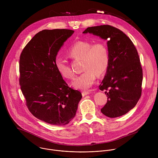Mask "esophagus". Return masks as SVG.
Segmentation results:
<instances>
[{
  "label": "esophagus",
  "mask_w": 158,
  "mask_h": 158,
  "mask_svg": "<svg viewBox=\"0 0 158 158\" xmlns=\"http://www.w3.org/2000/svg\"><path fill=\"white\" fill-rule=\"evenodd\" d=\"M90 93H91V92H90L89 91H83V92L82 93V94L83 96H86V95L89 94Z\"/></svg>",
  "instance_id": "1"
}]
</instances>
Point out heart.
Wrapping results in <instances>:
<instances>
[{
  "label": "heart",
  "instance_id": "1",
  "mask_svg": "<svg viewBox=\"0 0 158 158\" xmlns=\"http://www.w3.org/2000/svg\"><path fill=\"white\" fill-rule=\"evenodd\" d=\"M69 56L74 59H81L82 70L84 72L76 78L72 85L77 89H87L97 79V74L101 76L107 70L110 55L107 45L102 42L93 44L87 40H79L73 44L67 51ZM55 66L61 76L73 79L74 73L67 62L62 57H57Z\"/></svg>",
  "mask_w": 158,
  "mask_h": 158
}]
</instances>
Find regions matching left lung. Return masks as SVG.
Segmentation results:
<instances>
[{
	"label": "left lung",
	"instance_id": "left-lung-1",
	"mask_svg": "<svg viewBox=\"0 0 158 158\" xmlns=\"http://www.w3.org/2000/svg\"><path fill=\"white\" fill-rule=\"evenodd\" d=\"M87 33L107 40L110 55L109 67L99 86L107 95L101 112L110 118L124 115L135 107L141 96L143 69L138 51L131 40L114 27H90L83 32Z\"/></svg>",
	"mask_w": 158,
	"mask_h": 158
}]
</instances>
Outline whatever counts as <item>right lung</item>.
I'll return each instance as SVG.
<instances>
[{"mask_svg":"<svg viewBox=\"0 0 158 158\" xmlns=\"http://www.w3.org/2000/svg\"><path fill=\"white\" fill-rule=\"evenodd\" d=\"M69 29L43 30L22 51L19 84L29 111L37 119L54 126L68 124L76 116L81 92L68 86L57 72L55 60Z\"/></svg>","mask_w":158,"mask_h":158,"instance_id":"obj_1","label":"right lung"}]
</instances>
